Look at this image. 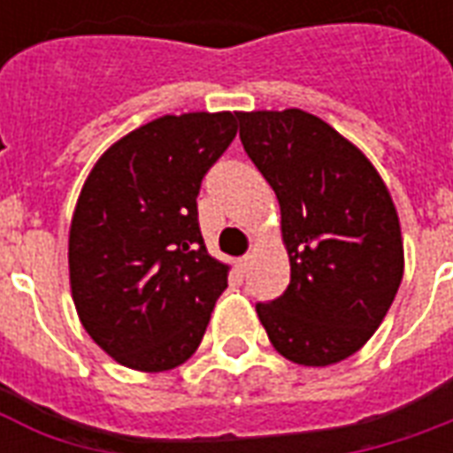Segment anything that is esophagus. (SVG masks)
<instances>
[{
    "mask_svg": "<svg viewBox=\"0 0 453 453\" xmlns=\"http://www.w3.org/2000/svg\"><path fill=\"white\" fill-rule=\"evenodd\" d=\"M247 266H250V257H240V259H237V272H240V274H247Z\"/></svg>",
    "mask_w": 453,
    "mask_h": 453,
    "instance_id": "obj_1",
    "label": "esophagus"
}]
</instances>
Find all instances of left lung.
Returning <instances> with one entry per match:
<instances>
[{"label":"left lung","instance_id":"obj_1","mask_svg":"<svg viewBox=\"0 0 453 453\" xmlns=\"http://www.w3.org/2000/svg\"><path fill=\"white\" fill-rule=\"evenodd\" d=\"M242 148L274 188L291 262L284 296L257 303L274 349L330 366L359 351L403 279L393 198L366 155L301 109L237 113Z\"/></svg>","mask_w":453,"mask_h":453}]
</instances>
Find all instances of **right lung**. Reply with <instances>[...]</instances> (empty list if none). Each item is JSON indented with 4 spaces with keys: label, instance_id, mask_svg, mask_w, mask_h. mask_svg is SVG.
Listing matches in <instances>:
<instances>
[{
    "label": "right lung",
    "instance_id": "1",
    "mask_svg": "<svg viewBox=\"0 0 453 453\" xmlns=\"http://www.w3.org/2000/svg\"><path fill=\"white\" fill-rule=\"evenodd\" d=\"M235 133L230 111L162 116L113 142L84 181L67 252L73 301L89 337L128 369L184 364L227 288L196 196Z\"/></svg>",
    "mask_w": 453,
    "mask_h": 453
}]
</instances>
